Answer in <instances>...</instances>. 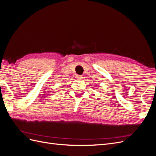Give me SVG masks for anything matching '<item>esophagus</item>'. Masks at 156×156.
<instances>
[{
    "mask_svg": "<svg viewBox=\"0 0 156 156\" xmlns=\"http://www.w3.org/2000/svg\"><path fill=\"white\" fill-rule=\"evenodd\" d=\"M76 79H83V77L82 76H81V75H76Z\"/></svg>",
    "mask_w": 156,
    "mask_h": 156,
    "instance_id": "esophagus-1",
    "label": "esophagus"
}]
</instances>
